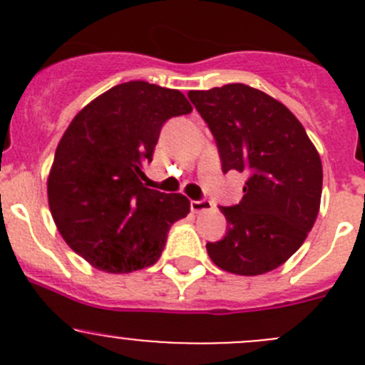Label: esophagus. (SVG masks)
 I'll list each match as a JSON object with an SVG mask.
<instances>
[{"instance_id":"esophagus-1","label":"esophagus","mask_w":365,"mask_h":365,"mask_svg":"<svg viewBox=\"0 0 365 365\" xmlns=\"http://www.w3.org/2000/svg\"><path fill=\"white\" fill-rule=\"evenodd\" d=\"M213 205L210 203V201L206 200H201V201H190V210H192L194 213H201V212H208V210H212Z\"/></svg>"}]
</instances>
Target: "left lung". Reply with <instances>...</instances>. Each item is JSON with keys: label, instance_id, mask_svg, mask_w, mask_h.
<instances>
[{"label": "left lung", "instance_id": "1", "mask_svg": "<svg viewBox=\"0 0 365 365\" xmlns=\"http://www.w3.org/2000/svg\"><path fill=\"white\" fill-rule=\"evenodd\" d=\"M189 98L215 138L222 171L249 175L240 203L219 206L227 231L206 244L208 256L237 275L275 270L300 249L318 217V150L284 104L247 84L189 91Z\"/></svg>", "mask_w": 365, "mask_h": 365}]
</instances>
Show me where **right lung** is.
I'll return each mask as SVG.
<instances>
[{"instance_id": "1", "label": "right lung", "mask_w": 365, "mask_h": 365, "mask_svg": "<svg viewBox=\"0 0 365 365\" xmlns=\"http://www.w3.org/2000/svg\"><path fill=\"white\" fill-rule=\"evenodd\" d=\"M190 111L182 91L128 81L70 121L54 153L47 197L63 240L91 267L109 274L152 267L169 227L190 212L183 194L141 182L162 125Z\"/></svg>"}]
</instances>
